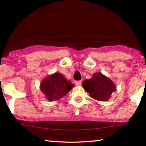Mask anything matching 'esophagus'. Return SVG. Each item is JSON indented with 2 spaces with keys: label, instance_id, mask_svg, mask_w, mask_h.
Wrapping results in <instances>:
<instances>
[{
  "label": "esophagus",
  "instance_id": "obj_1",
  "mask_svg": "<svg viewBox=\"0 0 146 146\" xmlns=\"http://www.w3.org/2000/svg\"><path fill=\"white\" fill-rule=\"evenodd\" d=\"M75 84L77 86H81V84H82V82L81 81H75Z\"/></svg>",
  "mask_w": 146,
  "mask_h": 146
}]
</instances>
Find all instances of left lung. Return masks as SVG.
Segmentation results:
<instances>
[{
	"label": "left lung",
	"instance_id": "obj_1",
	"mask_svg": "<svg viewBox=\"0 0 146 146\" xmlns=\"http://www.w3.org/2000/svg\"><path fill=\"white\" fill-rule=\"evenodd\" d=\"M82 87L90 93L91 97L104 102L110 99L112 93L117 89L114 82L100 72L95 73L92 78L84 81Z\"/></svg>",
	"mask_w": 146,
	"mask_h": 146
}]
</instances>
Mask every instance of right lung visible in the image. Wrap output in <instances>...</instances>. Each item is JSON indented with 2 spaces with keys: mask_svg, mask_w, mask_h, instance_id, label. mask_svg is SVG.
<instances>
[{
  "mask_svg": "<svg viewBox=\"0 0 146 146\" xmlns=\"http://www.w3.org/2000/svg\"><path fill=\"white\" fill-rule=\"evenodd\" d=\"M71 80H68L64 75L55 73L47 76L40 85V90L49 102L59 100L74 87Z\"/></svg>",
  "mask_w": 146,
  "mask_h": 146,
  "instance_id": "right-lung-1",
  "label": "right lung"
}]
</instances>
